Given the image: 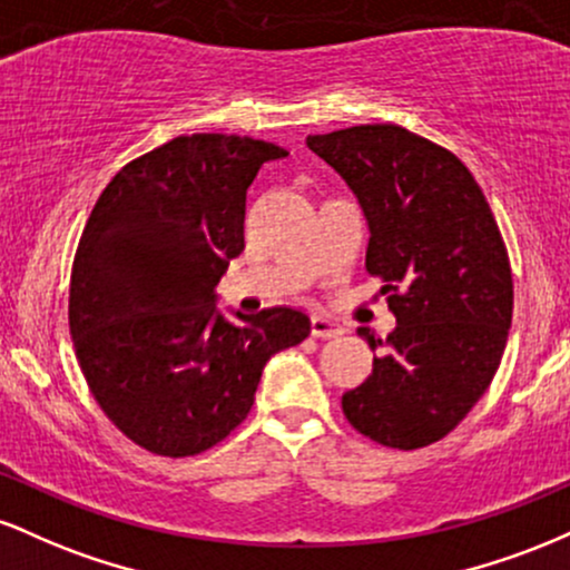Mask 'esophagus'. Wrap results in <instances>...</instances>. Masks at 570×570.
<instances>
[{
  "mask_svg": "<svg viewBox=\"0 0 570 570\" xmlns=\"http://www.w3.org/2000/svg\"><path fill=\"white\" fill-rule=\"evenodd\" d=\"M345 332V326L343 324H337V322H330V318H324V316H313L311 318V335L313 337H340Z\"/></svg>",
  "mask_w": 570,
  "mask_h": 570,
  "instance_id": "34e87169",
  "label": "esophagus"
}]
</instances>
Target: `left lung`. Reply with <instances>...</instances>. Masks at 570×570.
I'll use <instances>...</instances> for the list:
<instances>
[{"label":"left lung","mask_w":570,"mask_h":570,"mask_svg":"<svg viewBox=\"0 0 570 570\" xmlns=\"http://www.w3.org/2000/svg\"><path fill=\"white\" fill-rule=\"evenodd\" d=\"M370 222L367 271L396 330H358L372 375L343 394L358 434L417 450L448 436L488 391L512 326V265L480 185L450 149L394 122L307 136Z\"/></svg>","instance_id":"obj_1"}]
</instances>
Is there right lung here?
Listing matches in <instances>:
<instances>
[{"mask_svg":"<svg viewBox=\"0 0 570 570\" xmlns=\"http://www.w3.org/2000/svg\"><path fill=\"white\" fill-rule=\"evenodd\" d=\"M286 149L248 136H176L130 160L85 225L69 332L98 407L130 442L187 458L244 423L273 353L303 343L305 313L230 324L214 286L244 252L246 189Z\"/></svg>","mask_w":570,"mask_h":570,"instance_id":"1","label":"right lung"}]
</instances>
